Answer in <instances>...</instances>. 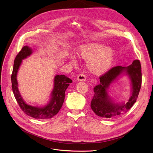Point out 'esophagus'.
Returning <instances> with one entry per match:
<instances>
[{
  "instance_id": "obj_1",
  "label": "esophagus",
  "mask_w": 153,
  "mask_h": 153,
  "mask_svg": "<svg viewBox=\"0 0 153 153\" xmlns=\"http://www.w3.org/2000/svg\"><path fill=\"white\" fill-rule=\"evenodd\" d=\"M77 80L80 81H85L86 80V76L83 74H80L77 76Z\"/></svg>"
}]
</instances>
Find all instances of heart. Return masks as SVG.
I'll return each instance as SVG.
<instances>
[{
	"instance_id": "heart-1",
	"label": "heart",
	"mask_w": 153,
	"mask_h": 153,
	"mask_svg": "<svg viewBox=\"0 0 153 153\" xmlns=\"http://www.w3.org/2000/svg\"><path fill=\"white\" fill-rule=\"evenodd\" d=\"M79 57L87 60V67L93 74L100 75L105 73L113 63L114 52L111 48L105 47L97 43H89L81 46L77 50ZM73 63H76L74 57Z\"/></svg>"
}]
</instances>
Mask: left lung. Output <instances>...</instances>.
<instances>
[{
  "mask_svg": "<svg viewBox=\"0 0 153 153\" xmlns=\"http://www.w3.org/2000/svg\"><path fill=\"white\" fill-rule=\"evenodd\" d=\"M123 71L127 72L132 84V95L127 102L117 105L111 102L107 88L117 77ZM100 83L94 88V94L91 102V108L100 117L112 118L126 113L136 102L142 85L141 65L139 60H134L126 67L116 66L99 77Z\"/></svg>",
  "mask_w": 153,
  "mask_h": 153,
  "instance_id": "1",
  "label": "left lung"
}]
</instances>
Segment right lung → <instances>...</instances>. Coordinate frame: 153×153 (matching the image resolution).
I'll return each mask as SVG.
<instances>
[{
	"instance_id": "add662e5",
	"label": "right lung",
	"mask_w": 153,
	"mask_h": 153,
	"mask_svg": "<svg viewBox=\"0 0 153 153\" xmlns=\"http://www.w3.org/2000/svg\"><path fill=\"white\" fill-rule=\"evenodd\" d=\"M31 53L32 50L28 47L24 46L15 58L11 74L13 92L21 110L25 114L34 119H51L56 115L60 110L64 102L65 91L73 81L65 75H57L54 78V87L52 93V98L49 104L43 108L34 107L26 104L19 94L16 76L22 60L29 56Z\"/></svg>"
}]
</instances>
